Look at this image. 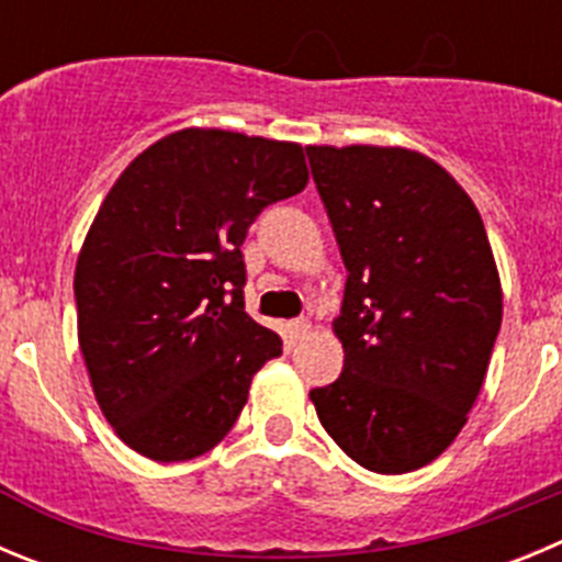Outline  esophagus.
<instances>
[{
    "label": "esophagus",
    "mask_w": 562,
    "mask_h": 562,
    "mask_svg": "<svg viewBox=\"0 0 562 562\" xmlns=\"http://www.w3.org/2000/svg\"><path fill=\"white\" fill-rule=\"evenodd\" d=\"M308 331H312V323H308V321H292L290 326H286V334H290V342L292 345H295L297 339L306 337Z\"/></svg>",
    "instance_id": "34e87169"
}]
</instances>
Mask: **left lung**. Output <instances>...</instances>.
I'll return each mask as SVG.
<instances>
[{
    "label": "left lung",
    "mask_w": 562,
    "mask_h": 562,
    "mask_svg": "<svg viewBox=\"0 0 562 562\" xmlns=\"http://www.w3.org/2000/svg\"><path fill=\"white\" fill-rule=\"evenodd\" d=\"M306 153L348 270L331 323L342 373L308 398L353 462L418 471L465 426L502 328L485 223L418 150L308 144Z\"/></svg>",
    "instance_id": "obj_1"
}]
</instances>
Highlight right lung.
<instances>
[{
    "instance_id": "add662e5",
    "label": "right lung",
    "mask_w": 562,
    "mask_h": 562,
    "mask_svg": "<svg viewBox=\"0 0 562 562\" xmlns=\"http://www.w3.org/2000/svg\"><path fill=\"white\" fill-rule=\"evenodd\" d=\"M306 183L301 144L183 127L105 194L75 267L77 339L102 415L142 457L214 449L281 357V337L245 312L241 241Z\"/></svg>"
}]
</instances>
